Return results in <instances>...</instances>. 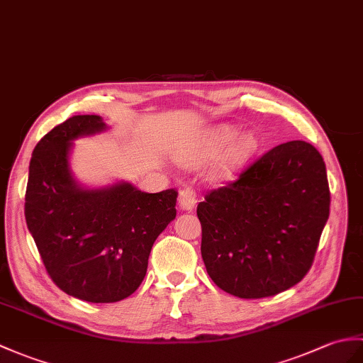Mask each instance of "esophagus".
I'll return each mask as SVG.
<instances>
[{
  "mask_svg": "<svg viewBox=\"0 0 363 363\" xmlns=\"http://www.w3.org/2000/svg\"><path fill=\"white\" fill-rule=\"evenodd\" d=\"M196 191L193 189H182L179 191V198H178V204L181 210L184 212H190V210L195 208L196 206Z\"/></svg>",
  "mask_w": 363,
  "mask_h": 363,
  "instance_id": "obj_1",
  "label": "esophagus"
}]
</instances>
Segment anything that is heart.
I'll list each match as a JSON object with an SVG mask.
<instances>
[{
    "label": "heart",
    "mask_w": 363,
    "mask_h": 363,
    "mask_svg": "<svg viewBox=\"0 0 363 363\" xmlns=\"http://www.w3.org/2000/svg\"><path fill=\"white\" fill-rule=\"evenodd\" d=\"M233 134V130L227 128V126H220V128L213 130L196 150H193L190 155L185 156V162L190 165H202L212 161L227 143L232 140ZM249 150L250 142L247 139L238 140L229 151H227L221 161L218 162V165L215 167V174L224 176L232 172L233 168L242 161V157L249 153Z\"/></svg>",
    "instance_id": "1"
}]
</instances>
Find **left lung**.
Segmentation results:
<instances>
[{
	"label": "left lung",
	"mask_w": 363,
	"mask_h": 363,
	"mask_svg": "<svg viewBox=\"0 0 363 363\" xmlns=\"http://www.w3.org/2000/svg\"><path fill=\"white\" fill-rule=\"evenodd\" d=\"M322 155L305 140L281 143L198 204L207 274L240 298L277 296L313 266L330 216Z\"/></svg>",
	"instance_id": "left-lung-1"
}]
</instances>
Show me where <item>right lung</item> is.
I'll return each instance as SVG.
<instances>
[{"label": "right lung", "mask_w": 363, "mask_h": 363, "mask_svg": "<svg viewBox=\"0 0 363 363\" xmlns=\"http://www.w3.org/2000/svg\"><path fill=\"white\" fill-rule=\"evenodd\" d=\"M106 130L100 116H74L33 148L24 202L28 229L52 281L91 303L121 301L147 274L156 238L176 218L178 191H140L119 181L89 189L74 178V140Z\"/></svg>", "instance_id": "obj_1"}]
</instances>
